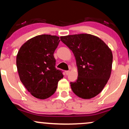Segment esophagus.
<instances>
[{
    "label": "esophagus",
    "mask_w": 129,
    "mask_h": 129,
    "mask_svg": "<svg viewBox=\"0 0 129 129\" xmlns=\"http://www.w3.org/2000/svg\"><path fill=\"white\" fill-rule=\"evenodd\" d=\"M65 73H66V75H68L70 73V71L69 70H67V71H66V72H65Z\"/></svg>",
    "instance_id": "esophagus-1"
}]
</instances>
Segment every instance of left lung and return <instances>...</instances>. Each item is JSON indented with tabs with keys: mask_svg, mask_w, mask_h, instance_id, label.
<instances>
[{
	"mask_svg": "<svg viewBox=\"0 0 129 129\" xmlns=\"http://www.w3.org/2000/svg\"><path fill=\"white\" fill-rule=\"evenodd\" d=\"M60 38L76 58L78 77L76 81L70 82L72 91L83 99L96 96L110 78L113 62L111 50L101 39L89 34Z\"/></svg>",
	"mask_w": 129,
	"mask_h": 129,
	"instance_id": "obj_1",
	"label": "left lung"
}]
</instances>
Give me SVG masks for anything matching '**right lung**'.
<instances>
[{"mask_svg":"<svg viewBox=\"0 0 129 129\" xmlns=\"http://www.w3.org/2000/svg\"><path fill=\"white\" fill-rule=\"evenodd\" d=\"M59 38L50 35L34 37L20 47L16 66L20 81L34 97L44 100L55 93L62 71L56 68L53 54Z\"/></svg>","mask_w":129,"mask_h":129,"instance_id":"obj_1","label":"right lung"}]
</instances>
